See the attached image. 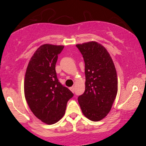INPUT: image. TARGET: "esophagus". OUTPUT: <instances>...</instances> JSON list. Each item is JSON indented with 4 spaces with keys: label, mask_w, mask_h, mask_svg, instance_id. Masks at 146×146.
<instances>
[{
    "label": "esophagus",
    "mask_w": 146,
    "mask_h": 146,
    "mask_svg": "<svg viewBox=\"0 0 146 146\" xmlns=\"http://www.w3.org/2000/svg\"><path fill=\"white\" fill-rule=\"evenodd\" d=\"M70 91H71L72 92H74V91H75V88L74 87H70Z\"/></svg>",
    "instance_id": "obj_1"
}]
</instances>
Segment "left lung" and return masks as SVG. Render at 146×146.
Returning a JSON list of instances; mask_svg holds the SVG:
<instances>
[{"instance_id": "obj_1", "label": "left lung", "mask_w": 146, "mask_h": 146, "mask_svg": "<svg viewBox=\"0 0 146 146\" xmlns=\"http://www.w3.org/2000/svg\"><path fill=\"white\" fill-rule=\"evenodd\" d=\"M85 61V90L78 98L84 115L93 121L111 110L118 90L115 66L105 48L96 42L76 45Z\"/></svg>"}]
</instances>
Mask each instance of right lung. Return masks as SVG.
<instances>
[{
  "label": "right lung",
  "mask_w": 146,
  "mask_h": 146,
  "mask_svg": "<svg viewBox=\"0 0 146 146\" xmlns=\"http://www.w3.org/2000/svg\"><path fill=\"white\" fill-rule=\"evenodd\" d=\"M64 46L42 45L31 58L25 77L26 101L35 117L53 124L65 114L67 102L73 94L58 81L56 72L58 55Z\"/></svg>",
  "instance_id": "add662e5"
}]
</instances>
